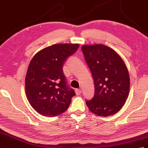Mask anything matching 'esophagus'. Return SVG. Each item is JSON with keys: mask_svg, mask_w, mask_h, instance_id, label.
Returning <instances> with one entry per match:
<instances>
[{"mask_svg": "<svg viewBox=\"0 0 148 148\" xmlns=\"http://www.w3.org/2000/svg\"><path fill=\"white\" fill-rule=\"evenodd\" d=\"M75 92H76V94L77 95H79L81 94L82 91H81L80 89H76L75 90Z\"/></svg>", "mask_w": 148, "mask_h": 148, "instance_id": "esophagus-1", "label": "esophagus"}]
</instances>
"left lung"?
Instances as JSON below:
<instances>
[{
	"mask_svg": "<svg viewBox=\"0 0 148 148\" xmlns=\"http://www.w3.org/2000/svg\"><path fill=\"white\" fill-rule=\"evenodd\" d=\"M81 49L95 84V95L86 101L88 108L101 117L116 114L129 94L130 77L126 65L114 50L103 45H83Z\"/></svg>",
	"mask_w": 148,
	"mask_h": 148,
	"instance_id": "left-lung-1",
	"label": "left lung"
}]
</instances>
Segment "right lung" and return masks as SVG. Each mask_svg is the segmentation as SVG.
I'll return each instance as SVG.
<instances>
[{
    "label": "right lung",
    "mask_w": 148,
    "mask_h": 148,
    "mask_svg": "<svg viewBox=\"0 0 148 148\" xmlns=\"http://www.w3.org/2000/svg\"><path fill=\"white\" fill-rule=\"evenodd\" d=\"M78 44H56L34 55L25 77V92L31 106L45 116L64 112L76 93L67 85L63 65L77 51Z\"/></svg>",
    "instance_id": "obj_1"
}]
</instances>
